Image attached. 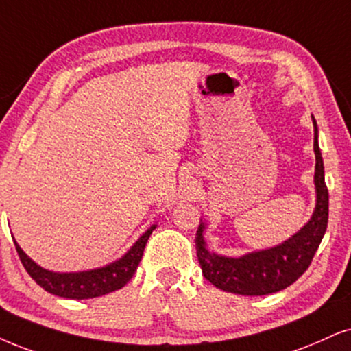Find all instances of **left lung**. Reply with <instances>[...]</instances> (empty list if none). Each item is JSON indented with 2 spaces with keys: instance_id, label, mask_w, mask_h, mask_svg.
<instances>
[{
  "instance_id": "left-lung-1",
  "label": "left lung",
  "mask_w": 351,
  "mask_h": 351,
  "mask_svg": "<svg viewBox=\"0 0 351 351\" xmlns=\"http://www.w3.org/2000/svg\"><path fill=\"white\" fill-rule=\"evenodd\" d=\"M314 124V154H316V207L308 223L282 245L254 251L241 257H227L207 250L204 239L206 225H199L196 233L197 259L204 277L212 285L230 293L263 296L280 291L298 280L311 264L329 220V191L324 180L322 155L317 144V124Z\"/></svg>"
}]
</instances>
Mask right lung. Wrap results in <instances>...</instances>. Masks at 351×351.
Segmentation results:
<instances>
[{
	"label": "right lung",
	"instance_id": "add662e5",
	"mask_svg": "<svg viewBox=\"0 0 351 351\" xmlns=\"http://www.w3.org/2000/svg\"><path fill=\"white\" fill-rule=\"evenodd\" d=\"M154 230L155 225H152L143 237L137 239L121 259L114 261V263L105 265V267L84 270V272H51V270L40 267L37 263H34L21 250L16 239L14 245L24 269L43 290L51 295L61 296V298L88 300L112 293V291L119 290L131 280L137 265L143 259L145 245H147V239Z\"/></svg>",
	"mask_w": 351,
	"mask_h": 351
}]
</instances>
